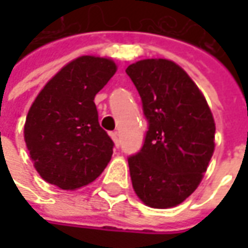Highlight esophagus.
<instances>
[{"label": "esophagus", "instance_id": "esophagus-1", "mask_svg": "<svg viewBox=\"0 0 248 248\" xmlns=\"http://www.w3.org/2000/svg\"><path fill=\"white\" fill-rule=\"evenodd\" d=\"M110 137H111V139H113L114 145H116V146H119V145H120L119 132H117V131H114V132H111V134H110Z\"/></svg>", "mask_w": 248, "mask_h": 248}]
</instances>
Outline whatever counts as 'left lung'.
<instances>
[{"instance_id": "obj_1", "label": "left lung", "mask_w": 248, "mask_h": 248, "mask_svg": "<svg viewBox=\"0 0 248 248\" xmlns=\"http://www.w3.org/2000/svg\"><path fill=\"white\" fill-rule=\"evenodd\" d=\"M125 73L148 120L143 146L128 157L132 187L149 207H175L195 192L213 157V113L176 63L143 59L129 64Z\"/></svg>"}]
</instances>
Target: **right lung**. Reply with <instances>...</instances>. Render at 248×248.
<instances>
[{
	"label": "right lung",
	"mask_w": 248,
	"mask_h": 248,
	"mask_svg": "<svg viewBox=\"0 0 248 248\" xmlns=\"http://www.w3.org/2000/svg\"><path fill=\"white\" fill-rule=\"evenodd\" d=\"M117 70L111 59L80 56L45 84L27 113L24 140L48 184L74 190L95 181L113 155L98 121L95 95Z\"/></svg>",
	"instance_id": "1"
}]
</instances>
